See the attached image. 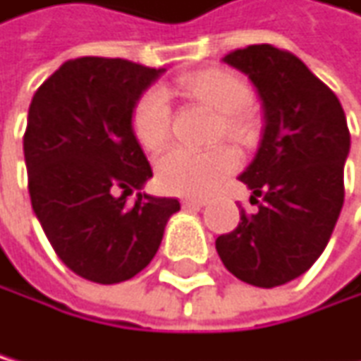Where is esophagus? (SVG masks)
<instances>
[{
    "mask_svg": "<svg viewBox=\"0 0 361 361\" xmlns=\"http://www.w3.org/2000/svg\"><path fill=\"white\" fill-rule=\"evenodd\" d=\"M203 205H207L205 198H183V207L198 209V207H203Z\"/></svg>",
    "mask_w": 361,
    "mask_h": 361,
    "instance_id": "34e87169",
    "label": "esophagus"
}]
</instances>
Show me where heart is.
I'll list each match as a JSON object with an SVG mask.
<instances>
[{
	"label": "heart",
	"mask_w": 361,
	"mask_h": 361,
	"mask_svg": "<svg viewBox=\"0 0 361 361\" xmlns=\"http://www.w3.org/2000/svg\"><path fill=\"white\" fill-rule=\"evenodd\" d=\"M178 89L212 109L221 111V125L216 136L232 142L247 145L255 138V120L247 114L250 87L245 80L225 68H205L183 78ZM131 131L147 152H160L171 136V104L163 89L145 91L133 104ZM239 165V156L225 145L212 149H188L173 147L156 163V183L160 190L178 196H205L214 192L223 178Z\"/></svg>",
	"instance_id": "obj_1"
}]
</instances>
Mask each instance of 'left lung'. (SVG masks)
Instances as JSON below:
<instances>
[{"mask_svg":"<svg viewBox=\"0 0 361 361\" xmlns=\"http://www.w3.org/2000/svg\"><path fill=\"white\" fill-rule=\"evenodd\" d=\"M223 62L257 87L266 127L255 160L239 176L259 212L241 209L236 230L216 239V252L236 279L283 286L319 259L342 212L346 116L337 95L293 53L252 44Z\"/></svg>","mask_w":361,"mask_h":361,"instance_id":"obj_1","label":"left lung"}]
</instances>
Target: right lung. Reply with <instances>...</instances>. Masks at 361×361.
Segmentation results:
<instances>
[{
    "label": "right lung",
    "mask_w": 361,
    "mask_h": 361,
    "mask_svg": "<svg viewBox=\"0 0 361 361\" xmlns=\"http://www.w3.org/2000/svg\"><path fill=\"white\" fill-rule=\"evenodd\" d=\"M165 68L120 57L64 62L35 91L24 133L30 205L55 255L82 279L120 283L158 252L176 198L140 192L152 178L131 111ZM138 191L131 206L126 196Z\"/></svg>",
    "instance_id": "add662e5"
}]
</instances>
